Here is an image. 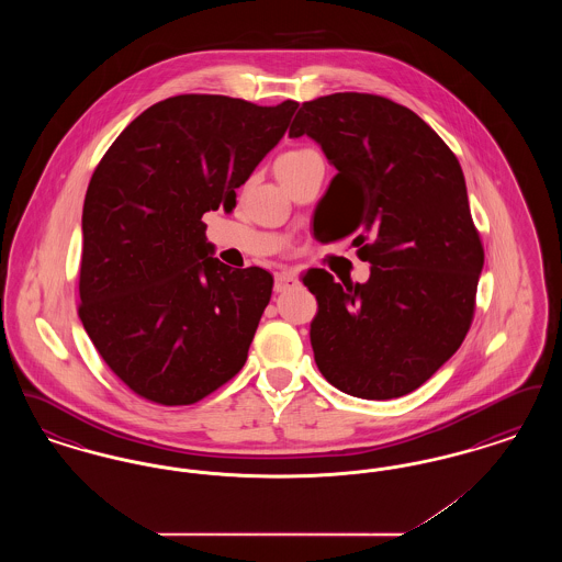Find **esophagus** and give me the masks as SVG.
Here are the masks:
<instances>
[{
	"label": "esophagus",
	"instance_id": "esophagus-1",
	"mask_svg": "<svg viewBox=\"0 0 562 562\" xmlns=\"http://www.w3.org/2000/svg\"><path fill=\"white\" fill-rule=\"evenodd\" d=\"M294 284H296V278H294V273H291V271H278V273L273 276V289H276V293H282V291L291 289Z\"/></svg>",
	"mask_w": 562,
	"mask_h": 562
}]
</instances>
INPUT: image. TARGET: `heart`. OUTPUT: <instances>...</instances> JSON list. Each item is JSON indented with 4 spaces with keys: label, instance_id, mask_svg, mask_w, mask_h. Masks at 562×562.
Masks as SVG:
<instances>
[{
    "label": "heart",
    "instance_id": "b5f03b06",
    "mask_svg": "<svg viewBox=\"0 0 562 562\" xmlns=\"http://www.w3.org/2000/svg\"><path fill=\"white\" fill-rule=\"evenodd\" d=\"M305 154H310V149H296V151H286V154H282V156L276 160V170H282V168L293 166L294 161L301 160Z\"/></svg>",
    "mask_w": 562,
    "mask_h": 562
}]
</instances>
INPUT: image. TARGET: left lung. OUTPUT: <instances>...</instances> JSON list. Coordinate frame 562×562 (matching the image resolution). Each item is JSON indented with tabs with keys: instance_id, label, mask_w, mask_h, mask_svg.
<instances>
[{
	"instance_id": "8db88e82",
	"label": "left lung",
	"mask_w": 562,
	"mask_h": 562,
	"mask_svg": "<svg viewBox=\"0 0 562 562\" xmlns=\"http://www.w3.org/2000/svg\"><path fill=\"white\" fill-rule=\"evenodd\" d=\"M321 145L330 183L333 238H353L371 276L335 282L314 269L310 324L324 379L349 396L390 401L424 385L461 346L484 252L459 161L411 109L337 92L303 103L289 131Z\"/></svg>"
}]
</instances>
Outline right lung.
<instances>
[{
	"mask_svg": "<svg viewBox=\"0 0 562 562\" xmlns=\"http://www.w3.org/2000/svg\"><path fill=\"white\" fill-rule=\"evenodd\" d=\"M296 108L172 97L145 109L97 166L81 213L80 321L134 394L193 404L244 367L273 278L214 259L202 214L236 206Z\"/></svg>",
	"mask_w": 562,
	"mask_h": 562,
	"instance_id": "right-lung-1",
	"label": "right lung"
}]
</instances>
